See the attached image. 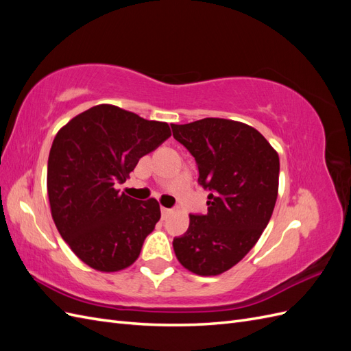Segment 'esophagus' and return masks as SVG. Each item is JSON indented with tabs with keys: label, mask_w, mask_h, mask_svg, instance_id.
I'll use <instances>...</instances> for the list:
<instances>
[{
	"label": "esophagus",
	"mask_w": 351,
	"mask_h": 351,
	"mask_svg": "<svg viewBox=\"0 0 351 351\" xmlns=\"http://www.w3.org/2000/svg\"><path fill=\"white\" fill-rule=\"evenodd\" d=\"M161 212H162V217H167V215H169L173 212V209H168V208H161Z\"/></svg>",
	"instance_id": "esophagus-1"
}]
</instances>
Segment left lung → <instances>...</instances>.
<instances>
[{
  "mask_svg": "<svg viewBox=\"0 0 351 351\" xmlns=\"http://www.w3.org/2000/svg\"><path fill=\"white\" fill-rule=\"evenodd\" d=\"M197 162V183L210 190L208 214L190 215L173 241L183 267L215 277L239 263L267 228L278 196L280 158L252 125L226 119L171 124Z\"/></svg>",
  "mask_w": 351,
  "mask_h": 351,
  "instance_id": "obj_1",
  "label": "left lung"
}]
</instances>
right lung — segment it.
<instances>
[{"instance_id":"1","label":"right lung","mask_w":351,"mask_h":351,"mask_svg":"<svg viewBox=\"0 0 351 351\" xmlns=\"http://www.w3.org/2000/svg\"><path fill=\"white\" fill-rule=\"evenodd\" d=\"M169 136L167 123L111 104L95 105L58 130L48 158L51 215L73 253L92 269L117 272L139 258L161 209L156 199H133L115 184Z\"/></svg>"}]
</instances>
